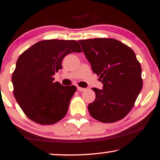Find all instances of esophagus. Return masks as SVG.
<instances>
[{"label": "esophagus", "instance_id": "1", "mask_svg": "<svg viewBox=\"0 0 160 160\" xmlns=\"http://www.w3.org/2000/svg\"><path fill=\"white\" fill-rule=\"evenodd\" d=\"M77 89L79 92H84L86 90V89H84V88H82V87H77Z\"/></svg>", "mask_w": 160, "mask_h": 160}]
</instances>
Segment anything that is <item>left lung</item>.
Instances as JSON below:
<instances>
[{
    "label": "left lung",
    "mask_w": 160,
    "mask_h": 160,
    "mask_svg": "<svg viewBox=\"0 0 160 160\" xmlns=\"http://www.w3.org/2000/svg\"><path fill=\"white\" fill-rule=\"evenodd\" d=\"M103 89L92 88L96 97L88 105L89 114L102 122L123 118L142 89V67L128 46L112 38L78 41Z\"/></svg>",
    "instance_id": "left-lung-1"
}]
</instances>
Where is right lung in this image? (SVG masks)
<instances>
[{"mask_svg":"<svg viewBox=\"0 0 160 160\" xmlns=\"http://www.w3.org/2000/svg\"><path fill=\"white\" fill-rule=\"evenodd\" d=\"M73 52H82L76 40L54 39L38 42L18 57L12 74L13 95L32 121L52 125L66 115L76 87L54 82L52 76L62 68L63 58Z\"/></svg>","mask_w":160,"mask_h":160,"instance_id":"add662e5","label":"right lung"}]
</instances>
